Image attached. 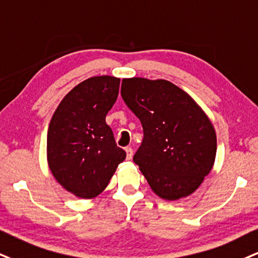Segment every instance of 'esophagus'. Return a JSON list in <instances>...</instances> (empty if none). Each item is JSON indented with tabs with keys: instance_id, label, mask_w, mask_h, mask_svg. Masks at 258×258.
<instances>
[{
	"instance_id": "esophagus-1",
	"label": "esophagus",
	"mask_w": 258,
	"mask_h": 258,
	"mask_svg": "<svg viewBox=\"0 0 258 258\" xmlns=\"http://www.w3.org/2000/svg\"><path fill=\"white\" fill-rule=\"evenodd\" d=\"M125 153H126V159L130 160V159L133 158V155H134V151H133L132 147H126L125 148Z\"/></svg>"
}]
</instances>
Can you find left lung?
<instances>
[{"mask_svg":"<svg viewBox=\"0 0 258 258\" xmlns=\"http://www.w3.org/2000/svg\"><path fill=\"white\" fill-rule=\"evenodd\" d=\"M120 94L140 119L144 139L134 163L167 201L189 196L211 172L217 135L195 100L172 82L123 79Z\"/></svg>","mask_w":258,"mask_h":258,"instance_id":"left-lung-1","label":"left lung"}]
</instances>
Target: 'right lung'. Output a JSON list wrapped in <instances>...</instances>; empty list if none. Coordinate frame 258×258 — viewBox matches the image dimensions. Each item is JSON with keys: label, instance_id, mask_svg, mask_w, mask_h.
Segmentation results:
<instances>
[{"label": "right lung", "instance_id": "add662e5", "mask_svg": "<svg viewBox=\"0 0 258 258\" xmlns=\"http://www.w3.org/2000/svg\"><path fill=\"white\" fill-rule=\"evenodd\" d=\"M119 82L107 75L82 81L63 98L50 122V170L66 190L81 199L99 195L126 157L105 122L118 97Z\"/></svg>", "mask_w": 258, "mask_h": 258}]
</instances>
